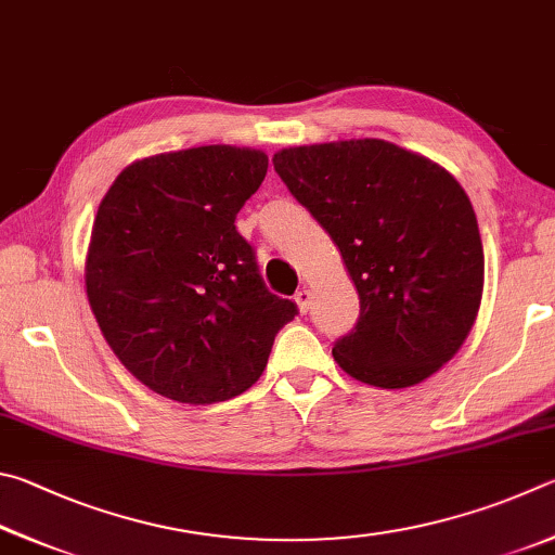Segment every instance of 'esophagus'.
Returning a JSON list of instances; mask_svg holds the SVG:
<instances>
[{"label":"esophagus","instance_id":"1","mask_svg":"<svg viewBox=\"0 0 555 555\" xmlns=\"http://www.w3.org/2000/svg\"><path fill=\"white\" fill-rule=\"evenodd\" d=\"M295 302H297V309H299V312L307 314V312H309V307H312V293H309L307 287L297 289V295H295Z\"/></svg>","mask_w":555,"mask_h":555}]
</instances>
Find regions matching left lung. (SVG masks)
Listing matches in <instances>:
<instances>
[{"label":"left lung","instance_id":"8db88e82","mask_svg":"<svg viewBox=\"0 0 555 555\" xmlns=\"http://www.w3.org/2000/svg\"><path fill=\"white\" fill-rule=\"evenodd\" d=\"M280 180L341 250L361 299L334 346L365 385H420L461 351L478 317L485 256L468 194L453 175L383 139L293 145Z\"/></svg>","mask_w":555,"mask_h":555}]
</instances>
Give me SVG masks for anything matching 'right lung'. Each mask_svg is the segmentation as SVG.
Listing matches in <instances>:
<instances>
[{
    "label": "right lung",
    "mask_w": 555,
    "mask_h": 555,
    "mask_svg": "<svg viewBox=\"0 0 555 555\" xmlns=\"http://www.w3.org/2000/svg\"><path fill=\"white\" fill-rule=\"evenodd\" d=\"M266 172L258 149L199 145L133 160L100 202L87 302L126 371L168 400L246 392L297 314L268 293L233 223Z\"/></svg>",
    "instance_id": "add662e5"
}]
</instances>
